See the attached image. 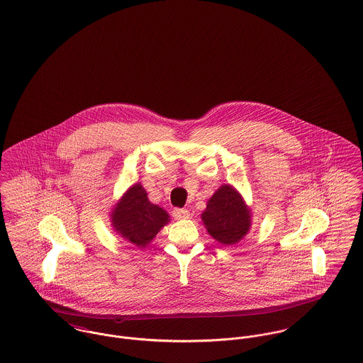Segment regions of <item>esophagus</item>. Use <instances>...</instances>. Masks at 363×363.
<instances>
[{
	"label": "esophagus",
	"instance_id": "esophagus-1",
	"mask_svg": "<svg viewBox=\"0 0 363 363\" xmlns=\"http://www.w3.org/2000/svg\"><path fill=\"white\" fill-rule=\"evenodd\" d=\"M172 216L177 220H186L191 217V211L188 208H174Z\"/></svg>",
	"mask_w": 363,
	"mask_h": 363
}]
</instances>
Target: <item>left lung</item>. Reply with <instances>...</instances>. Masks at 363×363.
<instances>
[{
  "label": "left lung",
  "instance_id": "left-lung-1",
  "mask_svg": "<svg viewBox=\"0 0 363 363\" xmlns=\"http://www.w3.org/2000/svg\"><path fill=\"white\" fill-rule=\"evenodd\" d=\"M201 221L218 243L235 245L252 227V210L233 185L224 184L207 201Z\"/></svg>",
  "mask_w": 363,
  "mask_h": 363
}]
</instances>
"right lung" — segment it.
I'll list each match as a JSON object with an SVG mask.
<instances>
[{"label":"right lung","instance_id":"right-lung-1","mask_svg":"<svg viewBox=\"0 0 363 363\" xmlns=\"http://www.w3.org/2000/svg\"><path fill=\"white\" fill-rule=\"evenodd\" d=\"M110 221L125 241L146 247L169 223V216L162 207L149 201L146 189L136 182L114 204Z\"/></svg>","mask_w":363,"mask_h":363}]
</instances>
